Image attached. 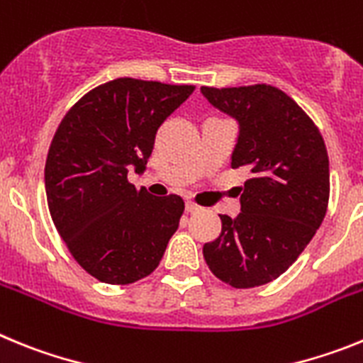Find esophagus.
Instances as JSON below:
<instances>
[{
    "label": "esophagus",
    "mask_w": 363,
    "mask_h": 363,
    "mask_svg": "<svg viewBox=\"0 0 363 363\" xmlns=\"http://www.w3.org/2000/svg\"><path fill=\"white\" fill-rule=\"evenodd\" d=\"M185 211L192 214V213H198V211H201V207L200 205L194 203V201H187V203H185Z\"/></svg>",
    "instance_id": "34e87169"
}]
</instances>
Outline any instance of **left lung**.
Segmentation results:
<instances>
[{
  "instance_id": "1",
  "label": "left lung",
  "mask_w": 363,
  "mask_h": 363,
  "mask_svg": "<svg viewBox=\"0 0 363 363\" xmlns=\"http://www.w3.org/2000/svg\"><path fill=\"white\" fill-rule=\"evenodd\" d=\"M201 94L238 121L233 169L247 167L242 213L220 214L221 233L203 245L216 278L236 289L277 280L322 225L329 203V158L314 121L284 91L258 83Z\"/></svg>"
}]
</instances>
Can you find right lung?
<instances>
[{"instance_id": "1", "label": "right lung", "mask_w": 363, "mask_h": 363, "mask_svg": "<svg viewBox=\"0 0 363 363\" xmlns=\"http://www.w3.org/2000/svg\"><path fill=\"white\" fill-rule=\"evenodd\" d=\"M192 85L118 78L70 107L45 163V191L57 233L96 280L127 285L149 277L179 225L178 194L138 191L129 169L145 171L160 125Z\"/></svg>"}]
</instances>
